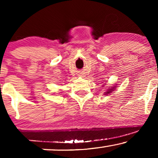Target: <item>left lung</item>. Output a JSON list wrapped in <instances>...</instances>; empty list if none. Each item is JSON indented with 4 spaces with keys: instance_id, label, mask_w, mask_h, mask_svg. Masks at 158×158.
I'll use <instances>...</instances> for the list:
<instances>
[{
    "instance_id": "obj_1",
    "label": "left lung",
    "mask_w": 158,
    "mask_h": 158,
    "mask_svg": "<svg viewBox=\"0 0 158 158\" xmlns=\"http://www.w3.org/2000/svg\"><path fill=\"white\" fill-rule=\"evenodd\" d=\"M111 91H113V89H109V91L106 92V94H109V93H111Z\"/></svg>"
}]
</instances>
